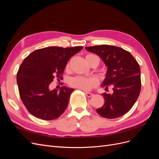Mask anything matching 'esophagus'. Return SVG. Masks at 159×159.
<instances>
[{
  "mask_svg": "<svg viewBox=\"0 0 159 159\" xmlns=\"http://www.w3.org/2000/svg\"><path fill=\"white\" fill-rule=\"evenodd\" d=\"M85 95H87L88 97H89V98H90V97H92V96L93 95V93H89V92H85Z\"/></svg>",
  "mask_w": 159,
  "mask_h": 159,
  "instance_id": "obj_1",
  "label": "esophagus"
}]
</instances>
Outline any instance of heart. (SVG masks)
I'll return each instance as SVG.
<instances>
[{
  "label": "heart",
  "mask_w": 159,
  "mask_h": 159,
  "mask_svg": "<svg viewBox=\"0 0 159 159\" xmlns=\"http://www.w3.org/2000/svg\"><path fill=\"white\" fill-rule=\"evenodd\" d=\"M86 60H87L89 64H91L94 61L97 62L98 64H99V57L95 54H88L86 56ZM69 84L71 87L77 89L89 90L97 85V80L94 78H88V77L79 75L71 78L69 81Z\"/></svg>",
  "instance_id": "obj_1"
}]
</instances>
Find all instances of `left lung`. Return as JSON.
Instances as JSON below:
<instances>
[{
  "instance_id": "obj_1",
  "label": "left lung",
  "mask_w": 159,
  "mask_h": 159,
  "mask_svg": "<svg viewBox=\"0 0 159 159\" xmlns=\"http://www.w3.org/2000/svg\"><path fill=\"white\" fill-rule=\"evenodd\" d=\"M90 52L98 55L103 61L107 70L102 87L112 93H103V106L96 110L101 116L107 119L118 118L132 108L140 94L141 88V70L137 60L121 48L99 45L85 47Z\"/></svg>"
}]
</instances>
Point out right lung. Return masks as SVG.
I'll return each instance as SVG.
<instances>
[{
  "instance_id": "add662e5",
  "label": "right lung",
  "mask_w": 159,
  "mask_h": 159,
  "mask_svg": "<svg viewBox=\"0 0 159 159\" xmlns=\"http://www.w3.org/2000/svg\"><path fill=\"white\" fill-rule=\"evenodd\" d=\"M82 46H50L32 52L24 60L16 75L19 93L29 113L36 118L53 120L59 117L68 105L74 89L63 86L58 91L49 89L54 77L61 79L70 57Z\"/></svg>"
}]
</instances>
